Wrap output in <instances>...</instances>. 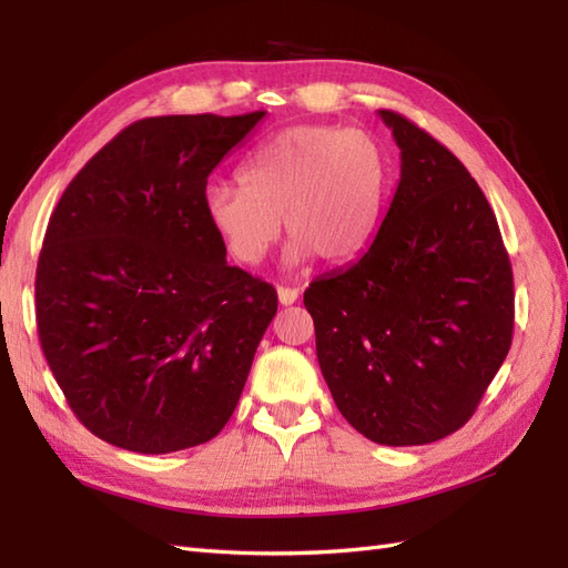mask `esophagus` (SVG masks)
Here are the masks:
<instances>
[{
	"instance_id": "1",
	"label": "esophagus",
	"mask_w": 568,
	"mask_h": 568,
	"mask_svg": "<svg viewBox=\"0 0 568 568\" xmlns=\"http://www.w3.org/2000/svg\"><path fill=\"white\" fill-rule=\"evenodd\" d=\"M297 297H300L297 287H285V285L277 287V300H281V305H285V307L287 305H295Z\"/></svg>"
}]
</instances>
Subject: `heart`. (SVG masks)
I'll use <instances>...</instances> for the list:
<instances>
[{"label":"heart","mask_w":568,"mask_h":568,"mask_svg":"<svg viewBox=\"0 0 568 568\" xmlns=\"http://www.w3.org/2000/svg\"><path fill=\"white\" fill-rule=\"evenodd\" d=\"M239 185L212 183L202 216L239 265H258L281 236L285 261L315 256L344 263L376 232L385 163L378 143L358 129L295 124L261 141L236 171Z\"/></svg>","instance_id":"obj_1"}]
</instances>
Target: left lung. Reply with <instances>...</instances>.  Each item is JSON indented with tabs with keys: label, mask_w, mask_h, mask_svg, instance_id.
I'll return each instance as SVG.
<instances>
[{
	"label": "left lung",
	"mask_w": 568,
	"mask_h": 568,
	"mask_svg": "<svg viewBox=\"0 0 568 568\" xmlns=\"http://www.w3.org/2000/svg\"><path fill=\"white\" fill-rule=\"evenodd\" d=\"M378 114L400 149V183L368 251L312 281L305 307L348 425L417 446L464 427L508 356L513 268L464 163L403 114Z\"/></svg>",
	"instance_id": "1"
}]
</instances>
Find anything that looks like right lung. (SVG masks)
Instances as JSON below:
<instances>
[{"instance_id": "right-lung-1", "label": "right lung", "mask_w": 568, "mask_h": 568, "mask_svg": "<svg viewBox=\"0 0 568 568\" xmlns=\"http://www.w3.org/2000/svg\"><path fill=\"white\" fill-rule=\"evenodd\" d=\"M263 116L141 119L51 214L39 339L70 409L104 442L171 454L210 442L234 413L277 293L226 263L202 192Z\"/></svg>"}]
</instances>
